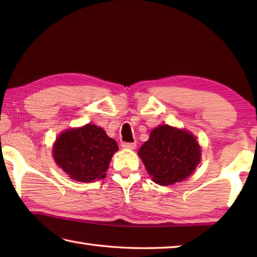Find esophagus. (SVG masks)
<instances>
[{
	"instance_id": "esophagus-1",
	"label": "esophagus",
	"mask_w": 257,
	"mask_h": 257,
	"mask_svg": "<svg viewBox=\"0 0 257 257\" xmlns=\"http://www.w3.org/2000/svg\"><path fill=\"white\" fill-rule=\"evenodd\" d=\"M121 146H122V149H127V150H135L136 149V143H122L121 144Z\"/></svg>"
}]
</instances>
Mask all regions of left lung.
Here are the masks:
<instances>
[{
  "label": "left lung",
  "mask_w": 257,
  "mask_h": 257,
  "mask_svg": "<svg viewBox=\"0 0 257 257\" xmlns=\"http://www.w3.org/2000/svg\"><path fill=\"white\" fill-rule=\"evenodd\" d=\"M138 155L152 180L169 186L185 180L194 172L201 161V146L190 133L162 124L152 130Z\"/></svg>",
  "instance_id": "left-lung-1"
}]
</instances>
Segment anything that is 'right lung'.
Segmentation results:
<instances>
[{
    "instance_id": "obj_1",
    "label": "right lung",
    "mask_w": 257,
    "mask_h": 257,
    "mask_svg": "<svg viewBox=\"0 0 257 257\" xmlns=\"http://www.w3.org/2000/svg\"><path fill=\"white\" fill-rule=\"evenodd\" d=\"M118 150L114 139L102 128L88 123L60 134L53 145V158L71 179L92 182L105 178L112 156Z\"/></svg>"
}]
</instances>
